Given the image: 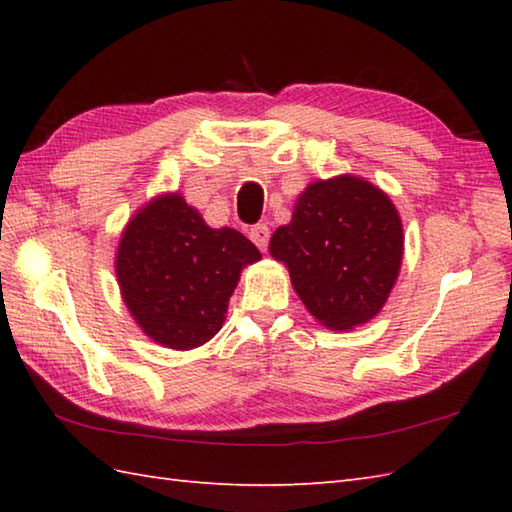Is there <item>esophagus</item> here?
I'll use <instances>...</instances> for the list:
<instances>
[{
	"mask_svg": "<svg viewBox=\"0 0 512 512\" xmlns=\"http://www.w3.org/2000/svg\"><path fill=\"white\" fill-rule=\"evenodd\" d=\"M248 237L253 239L255 246H257L259 250H266V248H268V242H270V228H268L266 224H255V226H250Z\"/></svg>",
	"mask_w": 512,
	"mask_h": 512,
	"instance_id": "esophagus-1",
	"label": "esophagus"
}]
</instances>
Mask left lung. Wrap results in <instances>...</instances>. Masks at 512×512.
I'll list each match as a JSON object with an SVG mask.
<instances>
[{
  "instance_id": "1",
  "label": "left lung",
  "mask_w": 512,
  "mask_h": 512,
  "mask_svg": "<svg viewBox=\"0 0 512 512\" xmlns=\"http://www.w3.org/2000/svg\"><path fill=\"white\" fill-rule=\"evenodd\" d=\"M402 224L387 195L361 178L314 182L292 220L270 237V255L312 317L330 330L367 323L394 288L402 262Z\"/></svg>"
}]
</instances>
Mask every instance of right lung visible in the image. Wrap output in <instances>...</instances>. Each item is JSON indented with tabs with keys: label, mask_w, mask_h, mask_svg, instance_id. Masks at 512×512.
Returning a JSON list of instances; mask_svg holds the SVG:
<instances>
[{
	"label": "right lung",
	"mask_w": 512,
	"mask_h": 512,
	"mask_svg": "<svg viewBox=\"0 0 512 512\" xmlns=\"http://www.w3.org/2000/svg\"><path fill=\"white\" fill-rule=\"evenodd\" d=\"M262 257L235 228H209L171 193L127 224L116 255L123 299L156 343L193 350L220 332L242 268Z\"/></svg>",
	"instance_id": "obj_1"
}]
</instances>
